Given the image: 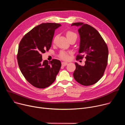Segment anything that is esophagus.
<instances>
[{"instance_id": "1", "label": "esophagus", "mask_w": 125, "mask_h": 125, "mask_svg": "<svg viewBox=\"0 0 125 125\" xmlns=\"http://www.w3.org/2000/svg\"><path fill=\"white\" fill-rule=\"evenodd\" d=\"M62 65L63 66H66V65H67V62H62Z\"/></svg>"}]
</instances>
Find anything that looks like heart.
Listing matches in <instances>:
<instances>
[{"label": "heart", "instance_id": "heart-1", "mask_svg": "<svg viewBox=\"0 0 125 125\" xmlns=\"http://www.w3.org/2000/svg\"><path fill=\"white\" fill-rule=\"evenodd\" d=\"M66 35L67 36V39L69 40V41L72 40V39H75V40H76L77 39V35L75 33V32L71 31H67L66 33ZM57 37V36H55L54 38L53 42H54L55 41V39ZM59 58H60L62 60H67L69 58V55L68 53L67 52H65V51H61L60 52V53L59 54Z\"/></svg>", "mask_w": 125, "mask_h": 125}]
</instances>
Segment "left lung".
<instances>
[{"label":"left lung","mask_w":125,"mask_h":125,"mask_svg":"<svg viewBox=\"0 0 125 125\" xmlns=\"http://www.w3.org/2000/svg\"><path fill=\"white\" fill-rule=\"evenodd\" d=\"M74 25L79 27L80 35L79 54L76 60L85 56L86 61L84 66L75 63L73 77L83 86H91L99 81L104 74L107 65L108 48L99 33L92 26L82 22L71 24Z\"/></svg>","instance_id":"8db88e82"}]
</instances>
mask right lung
<instances>
[{"mask_svg":"<svg viewBox=\"0 0 125 125\" xmlns=\"http://www.w3.org/2000/svg\"><path fill=\"white\" fill-rule=\"evenodd\" d=\"M61 25L42 23L26 33L19 43L17 60L20 69L26 80L36 88L50 86L55 81L61 68L60 61H42V55L50 50L55 30Z\"/></svg>","mask_w":125,"mask_h":125,"instance_id":"1","label":"right lung"}]
</instances>
